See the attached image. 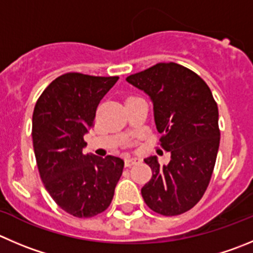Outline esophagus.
I'll list each match as a JSON object with an SVG mask.
<instances>
[{
  "label": "esophagus",
  "mask_w": 253,
  "mask_h": 253,
  "mask_svg": "<svg viewBox=\"0 0 253 253\" xmlns=\"http://www.w3.org/2000/svg\"><path fill=\"white\" fill-rule=\"evenodd\" d=\"M140 158H126L125 159V167H131V165H135L138 163H140Z\"/></svg>",
  "instance_id": "obj_1"
}]
</instances>
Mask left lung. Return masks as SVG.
<instances>
[{
  "label": "left lung",
  "mask_w": 253,
  "mask_h": 253,
  "mask_svg": "<svg viewBox=\"0 0 253 253\" xmlns=\"http://www.w3.org/2000/svg\"><path fill=\"white\" fill-rule=\"evenodd\" d=\"M126 82L150 97L160 145L171 154L168 165L156 156L144 159L153 171L141 189L144 201L160 215H181L210 184L220 145L217 104L203 78L174 62L155 64Z\"/></svg>",
  "instance_id": "left-lung-1"
}]
</instances>
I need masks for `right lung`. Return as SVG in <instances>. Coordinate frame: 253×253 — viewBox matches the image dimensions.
Wrapping results in <instances>:
<instances>
[{
    "mask_svg": "<svg viewBox=\"0 0 253 253\" xmlns=\"http://www.w3.org/2000/svg\"><path fill=\"white\" fill-rule=\"evenodd\" d=\"M119 77L66 73L43 90L32 117L38 171L57 205L76 217H93L109 208L124 161L83 154L84 135L97 107Z\"/></svg>",
    "mask_w": 253,
    "mask_h": 253,
    "instance_id": "right-lung-1",
    "label": "right lung"
}]
</instances>
